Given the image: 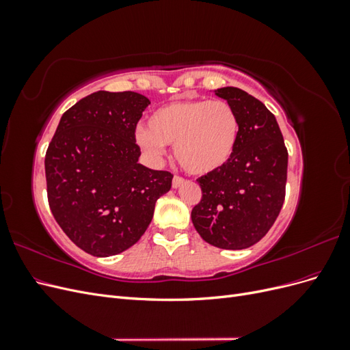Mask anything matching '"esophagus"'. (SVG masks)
<instances>
[{
  "label": "esophagus",
  "instance_id": "esophagus-1",
  "mask_svg": "<svg viewBox=\"0 0 350 350\" xmlns=\"http://www.w3.org/2000/svg\"><path fill=\"white\" fill-rule=\"evenodd\" d=\"M184 183H185V179H184L183 176H174V179H172V187H174V188H178V187H181Z\"/></svg>",
  "mask_w": 350,
  "mask_h": 350
}]
</instances>
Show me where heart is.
Segmentation results:
<instances>
[{"label": "heart", "instance_id": "heart-1", "mask_svg": "<svg viewBox=\"0 0 350 350\" xmlns=\"http://www.w3.org/2000/svg\"><path fill=\"white\" fill-rule=\"evenodd\" d=\"M241 134L237 111L226 100H178L163 105L140 126L137 143L153 157L174 146L176 161L194 175L213 174L234 156Z\"/></svg>", "mask_w": 350, "mask_h": 350}]
</instances>
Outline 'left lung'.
Masks as SVG:
<instances>
[{
  "mask_svg": "<svg viewBox=\"0 0 350 350\" xmlns=\"http://www.w3.org/2000/svg\"><path fill=\"white\" fill-rule=\"evenodd\" d=\"M215 94L237 111L241 134L230 161L197 179L201 200L191 220L210 245L243 250L264 238L280 213L288 149L276 118L262 102L238 88H221Z\"/></svg>",
  "mask_w": 350,
  "mask_h": 350,
  "instance_id": "8db88e82",
  "label": "left lung"
}]
</instances>
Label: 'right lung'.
Returning a JSON list of instances; mask_svg holds the SVG:
<instances>
[{"mask_svg":"<svg viewBox=\"0 0 350 350\" xmlns=\"http://www.w3.org/2000/svg\"><path fill=\"white\" fill-rule=\"evenodd\" d=\"M150 100L135 92H94L64 112L45 154L49 208L84 252L109 257L150 225L174 175L139 163L135 129Z\"/></svg>","mask_w":350,"mask_h":350,"instance_id":"obj_1","label":"right lung"}]
</instances>
